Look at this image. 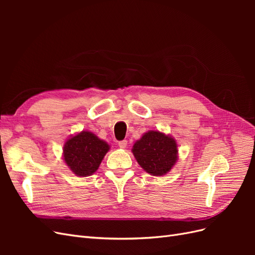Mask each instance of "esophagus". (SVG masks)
<instances>
[{"mask_svg":"<svg viewBox=\"0 0 255 255\" xmlns=\"http://www.w3.org/2000/svg\"><path fill=\"white\" fill-rule=\"evenodd\" d=\"M118 144H119V146L121 149H125V148H127V144H128V140H126V139H123V140H120L119 142H118Z\"/></svg>","mask_w":255,"mask_h":255,"instance_id":"34e87169","label":"esophagus"}]
</instances>
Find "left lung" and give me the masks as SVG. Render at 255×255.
Wrapping results in <instances>:
<instances>
[{
    "instance_id": "obj_1",
    "label": "left lung",
    "mask_w": 255,
    "mask_h": 255,
    "mask_svg": "<svg viewBox=\"0 0 255 255\" xmlns=\"http://www.w3.org/2000/svg\"><path fill=\"white\" fill-rule=\"evenodd\" d=\"M133 154L144 171L164 175L170 171L177 158V145L173 138L158 130H149L133 145Z\"/></svg>"
}]
</instances>
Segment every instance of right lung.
<instances>
[{
	"mask_svg": "<svg viewBox=\"0 0 255 255\" xmlns=\"http://www.w3.org/2000/svg\"><path fill=\"white\" fill-rule=\"evenodd\" d=\"M110 145L90 132L82 133L68 139L64 146V159L72 172L79 176L95 173Z\"/></svg>",
	"mask_w": 255,
	"mask_h": 255,
	"instance_id": "add662e5",
	"label": "right lung"
}]
</instances>
